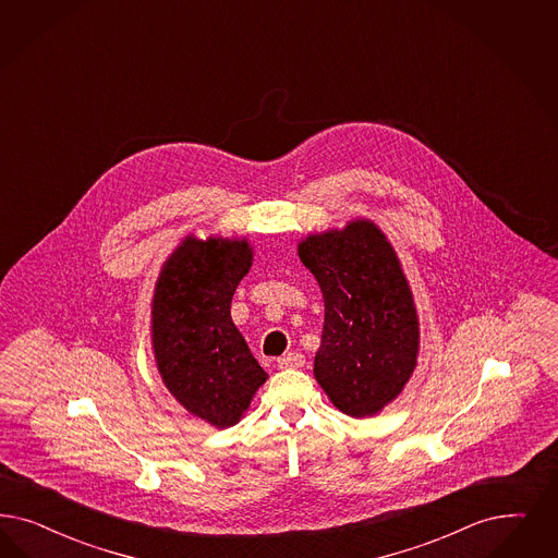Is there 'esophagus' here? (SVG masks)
Returning <instances> with one entry per match:
<instances>
[{
    "mask_svg": "<svg viewBox=\"0 0 558 558\" xmlns=\"http://www.w3.org/2000/svg\"><path fill=\"white\" fill-rule=\"evenodd\" d=\"M303 365H305V356L301 352H289L282 359H278L280 368H301Z\"/></svg>",
    "mask_w": 558,
    "mask_h": 558,
    "instance_id": "obj_1",
    "label": "esophagus"
}]
</instances>
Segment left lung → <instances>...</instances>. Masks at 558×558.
Masks as SVG:
<instances>
[{
  "mask_svg": "<svg viewBox=\"0 0 558 558\" xmlns=\"http://www.w3.org/2000/svg\"><path fill=\"white\" fill-rule=\"evenodd\" d=\"M299 257L326 307L313 375L352 418L375 416L410 381L421 324L404 269L385 232L366 218L308 234Z\"/></svg>",
  "mask_w": 558,
  "mask_h": 558,
  "instance_id": "8db88e82",
  "label": "left lung"
}]
</instances>
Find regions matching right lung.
Returning <instances> with one entry per match:
<instances>
[{
  "mask_svg": "<svg viewBox=\"0 0 558 558\" xmlns=\"http://www.w3.org/2000/svg\"><path fill=\"white\" fill-rule=\"evenodd\" d=\"M245 236L187 234L162 264L153 296V350L165 387L214 428L243 418L268 373L232 324V294L250 271Z\"/></svg>",
  "mask_w": 558,
  "mask_h": 558,
  "instance_id": "1",
  "label": "right lung"
}]
</instances>
